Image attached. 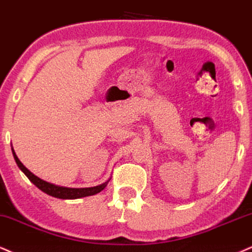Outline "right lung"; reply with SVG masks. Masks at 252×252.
Returning <instances> with one entry per match:
<instances>
[{
    "instance_id": "1",
    "label": "right lung",
    "mask_w": 252,
    "mask_h": 252,
    "mask_svg": "<svg viewBox=\"0 0 252 252\" xmlns=\"http://www.w3.org/2000/svg\"><path fill=\"white\" fill-rule=\"evenodd\" d=\"M12 154H14V159L16 161L17 166L20 167V169L28 176V179L30 180L33 185L36 186L37 188L40 189L42 191L46 192L50 196L57 197V198H63V200H73V198H80L85 196H91V195L98 194L100 192L102 189L106 187L107 182L102 183V185L95 186V187L91 188H66V187H60V186L52 185V183H49L44 181V180L37 178L36 175H33L32 173L30 172L29 169L26 168L23 166V163L21 162L20 159L17 158V155L15 154L14 150H12Z\"/></svg>"
}]
</instances>
